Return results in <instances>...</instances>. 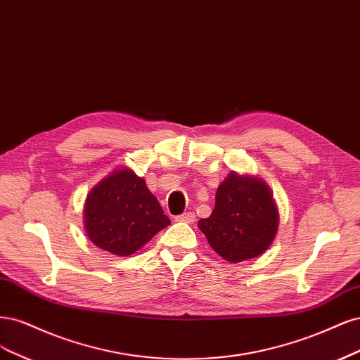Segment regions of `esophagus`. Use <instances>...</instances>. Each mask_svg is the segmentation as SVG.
<instances>
[{
	"instance_id": "34e87169",
	"label": "esophagus",
	"mask_w": 360,
	"mask_h": 360,
	"mask_svg": "<svg viewBox=\"0 0 360 360\" xmlns=\"http://www.w3.org/2000/svg\"><path fill=\"white\" fill-rule=\"evenodd\" d=\"M176 221H182V223L193 224V223L195 221V215H194V212H185V214L178 215V217H176Z\"/></svg>"
}]
</instances>
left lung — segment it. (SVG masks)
Here are the masks:
<instances>
[{"instance_id":"obj_1","label":"left lung","mask_w":360,"mask_h":360,"mask_svg":"<svg viewBox=\"0 0 360 360\" xmlns=\"http://www.w3.org/2000/svg\"><path fill=\"white\" fill-rule=\"evenodd\" d=\"M199 229L227 262L260 256L269 248L278 229V211L268 185L231 172L217 190L212 214L200 219Z\"/></svg>"}]
</instances>
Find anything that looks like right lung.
<instances>
[{"label": "right lung", "instance_id": "obj_1", "mask_svg": "<svg viewBox=\"0 0 360 360\" xmlns=\"http://www.w3.org/2000/svg\"><path fill=\"white\" fill-rule=\"evenodd\" d=\"M169 224L145 181L131 170L113 172L86 197L88 238L115 256H131Z\"/></svg>", "mask_w": 360, "mask_h": 360}]
</instances>
